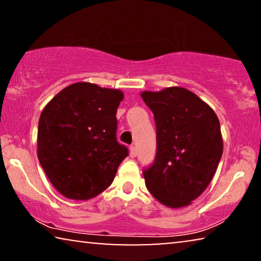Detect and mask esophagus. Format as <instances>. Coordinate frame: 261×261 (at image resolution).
Here are the masks:
<instances>
[{"label":"esophagus","mask_w":261,"mask_h":261,"mask_svg":"<svg viewBox=\"0 0 261 261\" xmlns=\"http://www.w3.org/2000/svg\"><path fill=\"white\" fill-rule=\"evenodd\" d=\"M130 154L131 157H136V155H137V149H136L135 145L130 146Z\"/></svg>","instance_id":"obj_1"}]
</instances>
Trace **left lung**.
Instances as JSON below:
<instances>
[{"mask_svg": "<svg viewBox=\"0 0 261 261\" xmlns=\"http://www.w3.org/2000/svg\"><path fill=\"white\" fill-rule=\"evenodd\" d=\"M153 112L157 153L144 169L145 185L163 205L172 208L191 204L215 176L223 138L216 112L196 93L180 87L142 92Z\"/></svg>", "mask_w": 261, "mask_h": 261, "instance_id": "left-lung-1", "label": "left lung"}]
</instances>
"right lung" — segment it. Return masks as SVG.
<instances>
[{"mask_svg": "<svg viewBox=\"0 0 261 261\" xmlns=\"http://www.w3.org/2000/svg\"><path fill=\"white\" fill-rule=\"evenodd\" d=\"M117 89L80 82L60 91L38 120L37 157L58 192L75 200L98 196L111 185L129 154L117 142Z\"/></svg>", "mask_w": 261, "mask_h": 261, "instance_id": "obj_1", "label": "right lung"}]
</instances>
